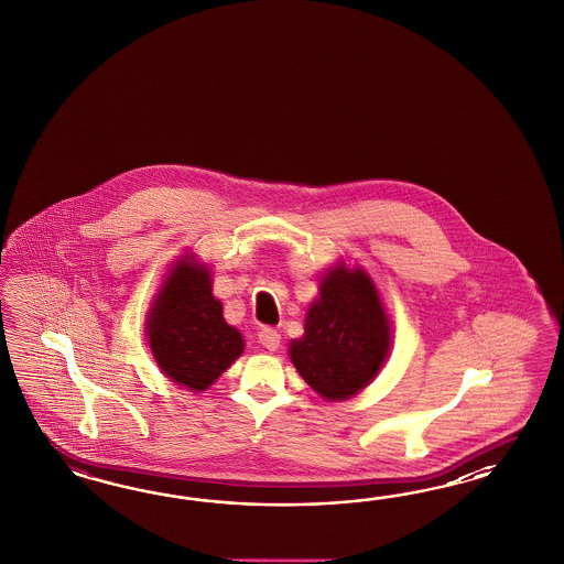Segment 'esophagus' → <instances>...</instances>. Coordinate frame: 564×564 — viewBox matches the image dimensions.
Returning a JSON list of instances; mask_svg holds the SVG:
<instances>
[{
	"label": "esophagus",
	"mask_w": 564,
	"mask_h": 564,
	"mask_svg": "<svg viewBox=\"0 0 564 564\" xmlns=\"http://www.w3.org/2000/svg\"><path fill=\"white\" fill-rule=\"evenodd\" d=\"M258 343H262V347H267L269 351H274L281 343V335L273 326H264L258 330Z\"/></svg>",
	"instance_id": "obj_1"
}]
</instances>
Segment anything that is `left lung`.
<instances>
[{"label":"left lung","instance_id":"left-lung-1","mask_svg":"<svg viewBox=\"0 0 564 564\" xmlns=\"http://www.w3.org/2000/svg\"><path fill=\"white\" fill-rule=\"evenodd\" d=\"M304 337L291 341L297 372L318 394L343 401L361 391L389 354L391 328L375 283L361 271L339 267L321 283L307 310Z\"/></svg>","mask_w":564,"mask_h":564}]
</instances>
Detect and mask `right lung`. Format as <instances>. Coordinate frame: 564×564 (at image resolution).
I'll list each match as a JSON object with an SVG mask.
<instances>
[{
	"label": "right lung",
	"instance_id": "obj_1",
	"mask_svg": "<svg viewBox=\"0 0 564 564\" xmlns=\"http://www.w3.org/2000/svg\"><path fill=\"white\" fill-rule=\"evenodd\" d=\"M149 341L159 368L189 391H205L243 351V339L223 321L210 274L177 262L149 318Z\"/></svg>",
	"mask_w": 564,
	"mask_h": 564
}]
</instances>
